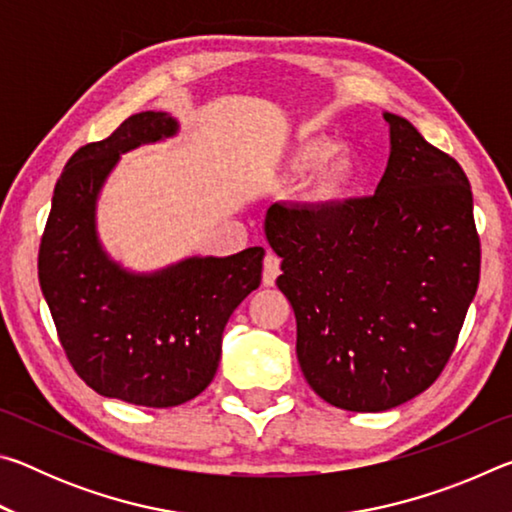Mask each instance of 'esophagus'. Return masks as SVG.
Returning a JSON list of instances; mask_svg holds the SVG:
<instances>
[{"instance_id": "1", "label": "esophagus", "mask_w": 512, "mask_h": 512, "mask_svg": "<svg viewBox=\"0 0 512 512\" xmlns=\"http://www.w3.org/2000/svg\"><path fill=\"white\" fill-rule=\"evenodd\" d=\"M277 275H280V257L275 253H266L264 257V271H262V280L266 287H273Z\"/></svg>"}]
</instances>
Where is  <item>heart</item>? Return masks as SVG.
<instances>
[{"instance_id": "obj_1", "label": "heart", "mask_w": 512, "mask_h": 512, "mask_svg": "<svg viewBox=\"0 0 512 512\" xmlns=\"http://www.w3.org/2000/svg\"><path fill=\"white\" fill-rule=\"evenodd\" d=\"M329 152H332V144L327 140L307 137V140H302L296 146L291 158L293 169L298 171H305L320 164L314 183V196L318 201H334V198H339L354 178V162L350 158V153L336 151L329 156Z\"/></svg>"}]
</instances>
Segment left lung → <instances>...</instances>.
<instances>
[{"label":"left lung","instance_id":"left-lung-1","mask_svg":"<svg viewBox=\"0 0 512 512\" xmlns=\"http://www.w3.org/2000/svg\"><path fill=\"white\" fill-rule=\"evenodd\" d=\"M384 119L391 158L375 194L266 212L302 375L325 402L357 413L400 406L440 377L481 273L461 164L411 121Z\"/></svg>","mask_w":512,"mask_h":512}]
</instances>
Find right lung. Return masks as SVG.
Returning <instances> with one entry per match:
<instances>
[{"mask_svg": "<svg viewBox=\"0 0 512 512\" xmlns=\"http://www.w3.org/2000/svg\"><path fill=\"white\" fill-rule=\"evenodd\" d=\"M167 112L128 117L81 146L60 173L38 250V280L58 341L92 391L167 409L203 393L221 359L223 327L262 280L264 248L194 257L155 275L110 262L94 232V203L119 153L176 133Z\"/></svg>", "mask_w": 512, "mask_h": 512, "instance_id": "right-lung-1", "label": "right lung"}]
</instances>
